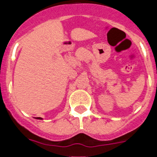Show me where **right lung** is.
Masks as SVG:
<instances>
[{
  "instance_id": "obj_1",
  "label": "right lung",
  "mask_w": 157,
  "mask_h": 157,
  "mask_svg": "<svg viewBox=\"0 0 157 157\" xmlns=\"http://www.w3.org/2000/svg\"><path fill=\"white\" fill-rule=\"evenodd\" d=\"M37 119H38V120H42L41 117H37Z\"/></svg>"
}]
</instances>
